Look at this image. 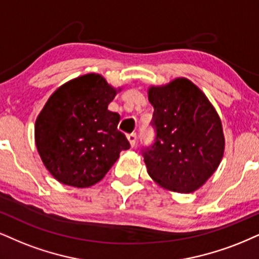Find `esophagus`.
I'll use <instances>...</instances> for the list:
<instances>
[{"label":"esophagus","instance_id":"1","mask_svg":"<svg viewBox=\"0 0 259 259\" xmlns=\"http://www.w3.org/2000/svg\"><path fill=\"white\" fill-rule=\"evenodd\" d=\"M127 139H128V142H130V144H131V146H135L136 145V143H137V133H130V135H127Z\"/></svg>","mask_w":259,"mask_h":259}]
</instances>
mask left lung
I'll list each match as a JSON object with an SVG mask.
<instances>
[{"label": "left lung", "mask_w": 259, "mask_h": 259, "mask_svg": "<svg viewBox=\"0 0 259 259\" xmlns=\"http://www.w3.org/2000/svg\"><path fill=\"white\" fill-rule=\"evenodd\" d=\"M149 101L156 137L142 149L148 173L169 191L194 192L215 173L225 152L219 114L186 78L151 86Z\"/></svg>", "instance_id": "8db88e82"}]
</instances>
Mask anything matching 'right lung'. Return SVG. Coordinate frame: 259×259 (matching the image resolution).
Returning <instances> with one entry per match:
<instances>
[{
	"label": "right lung",
	"mask_w": 259,
	"mask_h": 259,
	"mask_svg": "<svg viewBox=\"0 0 259 259\" xmlns=\"http://www.w3.org/2000/svg\"><path fill=\"white\" fill-rule=\"evenodd\" d=\"M117 90L100 74L60 86L34 124L41 161L61 184L90 187L104 178L130 143L117 130L120 115L108 110Z\"/></svg>",
	"instance_id": "obj_1"
}]
</instances>
